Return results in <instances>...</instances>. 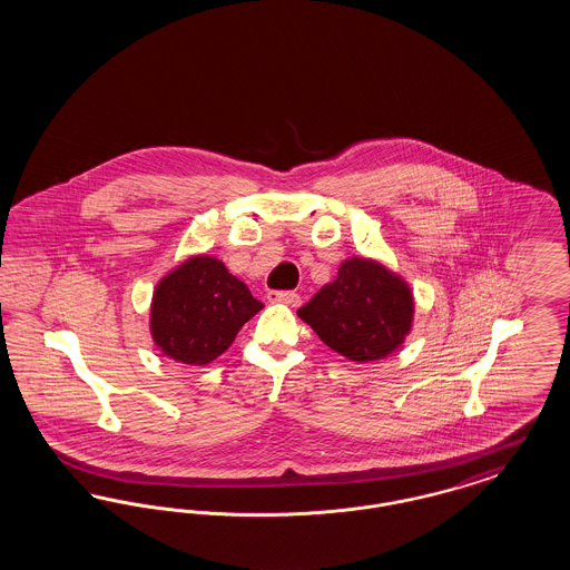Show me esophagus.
I'll return each instance as SVG.
<instances>
[{
	"label": "esophagus",
	"instance_id": "esophagus-1",
	"mask_svg": "<svg viewBox=\"0 0 570 570\" xmlns=\"http://www.w3.org/2000/svg\"><path fill=\"white\" fill-rule=\"evenodd\" d=\"M267 298L272 303H286L291 307H297L298 303H301V297H298L297 293H293V291H272Z\"/></svg>",
	"mask_w": 570,
	"mask_h": 570
}]
</instances>
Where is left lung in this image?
<instances>
[{"mask_svg": "<svg viewBox=\"0 0 570 570\" xmlns=\"http://www.w3.org/2000/svg\"><path fill=\"white\" fill-rule=\"evenodd\" d=\"M297 314L331 351L367 363L386 358L404 344L414 297L402 275L379 261L353 256Z\"/></svg>", "mask_w": 570, "mask_h": 570, "instance_id": "8db88e82", "label": "left lung"}]
</instances>
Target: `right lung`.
I'll use <instances>...</instances> for the list:
<instances>
[{"mask_svg": "<svg viewBox=\"0 0 570 570\" xmlns=\"http://www.w3.org/2000/svg\"><path fill=\"white\" fill-rule=\"evenodd\" d=\"M263 309L239 277L209 254L190 256L158 282L149 331L160 353L177 363L207 365Z\"/></svg>", "mask_w": 570, "mask_h": 570, "instance_id": "add662e5", "label": "right lung"}]
</instances>
